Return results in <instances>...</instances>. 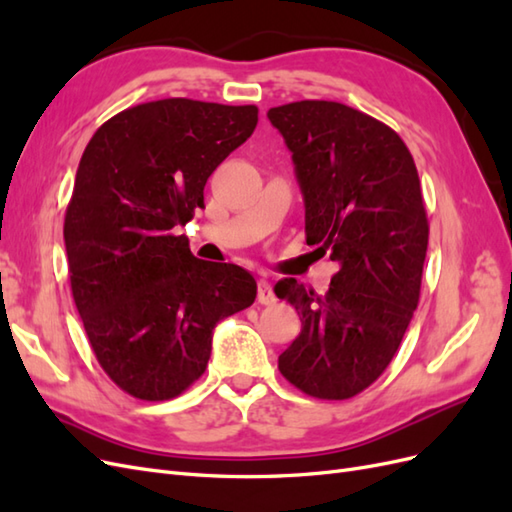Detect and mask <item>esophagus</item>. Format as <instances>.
<instances>
[{
    "label": "esophagus",
    "mask_w": 512,
    "mask_h": 512,
    "mask_svg": "<svg viewBox=\"0 0 512 512\" xmlns=\"http://www.w3.org/2000/svg\"><path fill=\"white\" fill-rule=\"evenodd\" d=\"M258 303L260 305H271L275 303V294L273 288L267 280H258Z\"/></svg>",
    "instance_id": "obj_1"
}]
</instances>
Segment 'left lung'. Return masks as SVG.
I'll use <instances>...</instances> for the list:
<instances>
[{
    "mask_svg": "<svg viewBox=\"0 0 512 512\" xmlns=\"http://www.w3.org/2000/svg\"><path fill=\"white\" fill-rule=\"evenodd\" d=\"M292 153L307 245L337 262L327 294L294 277L275 294L301 316L282 376L318 399H348L395 356L421 292L429 226L404 141L384 123L327 100L269 108Z\"/></svg>",
    "mask_w": 512,
    "mask_h": 512,
    "instance_id": "obj_1",
    "label": "left lung"
}]
</instances>
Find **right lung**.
I'll return each mask as SVG.
<instances>
[{
    "label": "right lung",
    "mask_w": 512,
    "mask_h": 512,
    "mask_svg": "<svg viewBox=\"0 0 512 512\" xmlns=\"http://www.w3.org/2000/svg\"><path fill=\"white\" fill-rule=\"evenodd\" d=\"M256 123V106L168 98L108 119L83 151L64 224L72 297L132 397L181 395L205 374L218 322L256 299L250 271L196 258L179 235Z\"/></svg>",
    "instance_id": "add662e5"
}]
</instances>
